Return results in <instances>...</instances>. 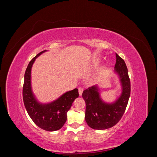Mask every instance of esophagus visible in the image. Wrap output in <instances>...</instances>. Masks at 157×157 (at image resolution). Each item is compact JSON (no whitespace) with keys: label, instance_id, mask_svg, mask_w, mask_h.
Masks as SVG:
<instances>
[{"label":"esophagus","instance_id":"34e87169","mask_svg":"<svg viewBox=\"0 0 157 157\" xmlns=\"http://www.w3.org/2000/svg\"><path fill=\"white\" fill-rule=\"evenodd\" d=\"M83 92V88H78V93H79V96H81Z\"/></svg>","mask_w":157,"mask_h":157}]
</instances>
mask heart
<instances>
[{
    "instance_id": "b5f03b06",
    "label": "heart",
    "mask_w": 157,
    "mask_h": 157,
    "mask_svg": "<svg viewBox=\"0 0 157 157\" xmlns=\"http://www.w3.org/2000/svg\"><path fill=\"white\" fill-rule=\"evenodd\" d=\"M100 62H101V60L99 59H94L91 62V63L90 64L89 68L91 69H94L97 68L98 66L99 65V64H100Z\"/></svg>"
}]
</instances>
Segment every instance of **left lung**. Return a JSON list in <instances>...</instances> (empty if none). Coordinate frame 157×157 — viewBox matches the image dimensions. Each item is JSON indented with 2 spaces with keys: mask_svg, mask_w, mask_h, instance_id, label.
<instances>
[{
  "mask_svg": "<svg viewBox=\"0 0 157 157\" xmlns=\"http://www.w3.org/2000/svg\"><path fill=\"white\" fill-rule=\"evenodd\" d=\"M117 62L113 73L118 78L121 92L115 101L107 102L101 98L98 84L84 90L82 96L86 103L85 121L94 130H105L121 120L130 95V80L124 61L116 54Z\"/></svg>",
  "mask_w": 157,
  "mask_h": 157,
  "instance_id": "obj_1",
  "label": "left lung"
}]
</instances>
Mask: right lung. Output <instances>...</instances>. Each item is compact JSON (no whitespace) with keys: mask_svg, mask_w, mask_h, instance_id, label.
Wrapping results in <instances>:
<instances>
[{"mask_svg":"<svg viewBox=\"0 0 157 157\" xmlns=\"http://www.w3.org/2000/svg\"><path fill=\"white\" fill-rule=\"evenodd\" d=\"M48 50H44L33 58L28 65L24 75L23 99L24 105L32 121L44 130H59L67 121V113L75 99L78 97V90L75 88L63 94L58 98L48 103L40 102L33 92L31 69L36 59Z\"/></svg>","mask_w":157,"mask_h":157,"instance_id":"1","label":"right lung"}]
</instances>
